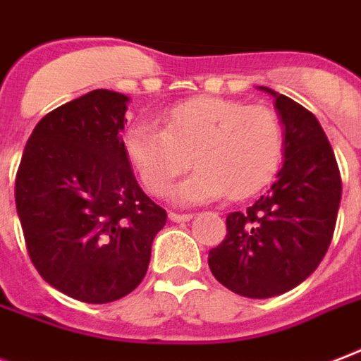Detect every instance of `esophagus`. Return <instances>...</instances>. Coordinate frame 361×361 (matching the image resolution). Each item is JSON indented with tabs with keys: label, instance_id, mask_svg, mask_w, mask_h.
I'll return each instance as SVG.
<instances>
[{
	"label": "esophagus",
	"instance_id": "obj_1",
	"mask_svg": "<svg viewBox=\"0 0 361 361\" xmlns=\"http://www.w3.org/2000/svg\"><path fill=\"white\" fill-rule=\"evenodd\" d=\"M169 217L176 224H181V221H189L192 217V214H178V212H170Z\"/></svg>",
	"mask_w": 361,
	"mask_h": 361
}]
</instances>
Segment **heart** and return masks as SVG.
Returning <instances> with one entry per match:
<instances>
[{"label": "heart", "mask_w": 361, "mask_h": 361, "mask_svg": "<svg viewBox=\"0 0 361 361\" xmlns=\"http://www.w3.org/2000/svg\"><path fill=\"white\" fill-rule=\"evenodd\" d=\"M282 140V123L272 107L200 96L172 107L164 128L149 121L132 123L125 151L155 197H164L195 162L199 169L178 185L176 200L199 204L227 192L244 199L259 191L279 166Z\"/></svg>", "instance_id": "1"}]
</instances>
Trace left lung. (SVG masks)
Wrapping results in <instances>:
<instances>
[{"label": "left lung", "instance_id": "8db88e82", "mask_svg": "<svg viewBox=\"0 0 361 361\" xmlns=\"http://www.w3.org/2000/svg\"><path fill=\"white\" fill-rule=\"evenodd\" d=\"M274 98L286 128L284 164L276 180L244 212L227 216V235L212 247L217 282L250 299L293 290L324 259L341 204V172L318 119L284 94Z\"/></svg>", "mask_w": 361, "mask_h": 361}]
</instances>
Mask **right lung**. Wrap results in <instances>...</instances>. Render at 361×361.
<instances>
[{"instance_id": "right-lung-1", "label": "right lung", "mask_w": 361, "mask_h": 361, "mask_svg": "<svg viewBox=\"0 0 361 361\" xmlns=\"http://www.w3.org/2000/svg\"><path fill=\"white\" fill-rule=\"evenodd\" d=\"M126 102L96 89L52 109L27 140L15 180L27 255L41 279L92 305L136 290L166 224L126 157Z\"/></svg>"}]
</instances>
